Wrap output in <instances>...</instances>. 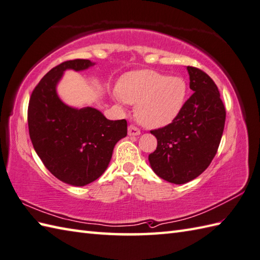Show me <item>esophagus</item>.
Instances as JSON below:
<instances>
[{"mask_svg": "<svg viewBox=\"0 0 260 260\" xmlns=\"http://www.w3.org/2000/svg\"><path fill=\"white\" fill-rule=\"evenodd\" d=\"M141 134V131L137 128L134 125H129L128 126V135L129 136H139Z\"/></svg>", "mask_w": 260, "mask_h": 260, "instance_id": "esophagus-1", "label": "esophagus"}]
</instances>
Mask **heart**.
<instances>
[{"label": "heart", "mask_w": 260, "mask_h": 260, "mask_svg": "<svg viewBox=\"0 0 260 260\" xmlns=\"http://www.w3.org/2000/svg\"><path fill=\"white\" fill-rule=\"evenodd\" d=\"M118 103L136 105V118L148 128L167 126L178 117L187 97L183 77L153 70H137L121 77L113 90Z\"/></svg>", "instance_id": "b5f03b06"}]
</instances>
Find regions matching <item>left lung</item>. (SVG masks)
Instances as JSON below:
<instances>
[{"mask_svg":"<svg viewBox=\"0 0 260 260\" xmlns=\"http://www.w3.org/2000/svg\"><path fill=\"white\" fill-rule=\"evenodd\" d=\"M192 96L168 126L151 131L156 150L148 155L159 178L184 184L200 175L213 159L224 128L225 109L214 81L194 67H186Z\"/></svg>","mask_w":260,"mask_h":260,"instance_id":"8db88e82","label":"left lung"}]
</instances>
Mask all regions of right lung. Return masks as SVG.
Listing matches in <instances>:
<instances>
[{
	"mask_svg": "<svg viewBox=\"0 0 260 260\" xmlns=\"http://www.w3.org/2000/svg\"><path fill=\"white\" fill-rule=\"evenodd\" d=\"M92 66L90 60L76 59L52 68L32 91L27 109L38 156L57 179L74 186L97 180L108 168L116 143L127 135L125 119L109 120L90 106H69L58 95L66 70L82 71Z\"/></svg>",
	"mask_w": 260,
	"mask_h": 260,
	"instance_id": "1",
	"label": "right lung"
}]
</instances>
